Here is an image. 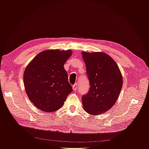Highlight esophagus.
I'll return each instance as SVG.
<instances>
[{
  "instance_id": "34e87169",
  "label": "esophagus",
  "mask_w": 149,
  "mask_h": 149,
  "mask_svg": "<svg viewBox=\"0 0 149 149\" xmlns=\"http://www.w3.org/2000/svg\"><path fill=\"white\" fill-rule=\"evenodd\" d=\"M77 89H78V84L75 83L74 85H73V91H76Z\"/></svg>"
}]
</instances>
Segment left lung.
I'll list each match as a JSON object with an SVG mask.
<instances>
[{
    "instance_id": "obj_1",
    "label": "left lung",
    "mask_w": 149,
    "mask_h": 149,
    "mask_svg": "<svg viewBox=\"0 0 149 149\" xmlns=\"http://www.w3.org/2000/svg\"><path fill=\"white\" fill-rule=\"evenodd\" d=\"M90 88L82 97L85 111L91 115L104 113L114 105L123 87V76L116 61L103 52L81 53Z\"/></svg>"
}]
</instances>
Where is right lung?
Masks as SVG:
<instances>
[{
  "instance_id": "add662e5",
  "label": "right lung",
  "mask_w": 149,
  "mask_h": 149,
  "mask_svg": "<svg viewBox=\"0 0 149 149\" xmlns=\"http://www.w3.org/2000/svg\"><path fill=\"white\" fill-rule=\"evenodd\" d=\"M71 54L70 49H48L38 53L26 67L25 91L38 109L47 112L58 110L73 91L64 68Z\"/></svg>"
}]
</instances>
